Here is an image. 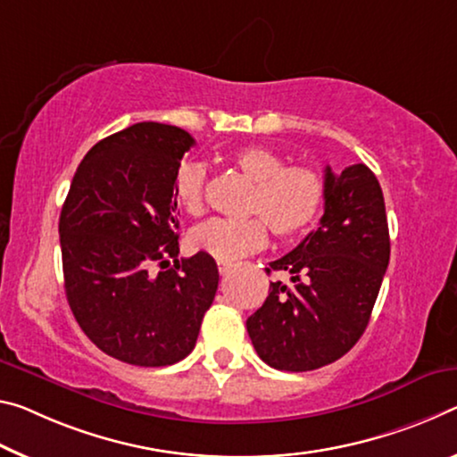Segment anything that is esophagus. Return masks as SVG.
Segmentation results:
<instances>
[{
  "instance_id": "34e87169",
  "label": "esophagus",
  "mask_w": 457,
  "mask_h": 457,
  "mask_svg": "<svg viewBox=\"0 0 457 457\" xmlns=\"http://www.w3.org/2000/svg\"><path fill=\"white\" fill-rule=\"evenodd\" d=\"M217 268H220L221 277H226V274L231 270V268H234V264H231V262H217Z\"/></svg>"
}]
</instances>
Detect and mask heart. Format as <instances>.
<instances>
[{
  "label": "heart",
  "instance_id": "1",
  "mask_svg": "<svg viewBox=\"0 0 457 457\" xmlns=\"http://www.w3.org/2000/svg\"><path fill=\"white\" fill-rule=\"evenodd\" d=\"M229 162L254 183L248 199V220H212L195 226L189 234L193 250L205 252L220 262H234L262 248L268 237H293L320 217L325 203V179L305 164H288L280 152L250 144L229 154ZM207 169L203 162L187 161L177 169L175 199L187 213L199 215L205 207Z\"/></svg>",
  "mask_w": 457,
  "mask_h": 457
}]
</instances>
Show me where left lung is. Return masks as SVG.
<instances>
[{"mask_svg": "<svg viewBox=\"0 0 457 457\" xmlns=\"http://www.w3.org/2000/svg\"><path fill=\"white\" fill-rule=\"evenodd\" d=\"M388 258L378 179L366 164L339 175L328 166L320 228L266 268L291 274L293 285L270 282L264 305L245 321L258 356L287 372L317 370L342 358L370 321Z\"/></svg>", "mask_w": 457, "mask_h": 457, "instance_id": "8db88e82", "label": "left lung"}]
</instances>
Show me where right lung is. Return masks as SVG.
Listing matches in <instances>:
<instances>
[{"label":"right lung","mask_w":457,"mask_h":457,"mask_svg":"<svg viewBox=\"0 0 457 457\" xmlns=\"http://www.w3.org/2000/svg\"><path fill=\"white\" fill-rule=\"evenodd\" d=\"M193 144L177 126H129L87 152L64 199L59 236L69 307L85 336L126 364L158 368L189 356L215 299V260L205 252L177 258L172 187ZM169 257L176 266L166 269Z\"/></svg>","instance_id":"right-lung-1"}]
</instances>
